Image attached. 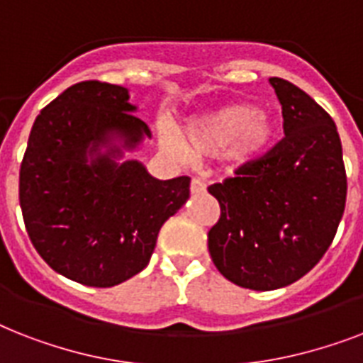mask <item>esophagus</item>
Masks as SVG:
<instances>
[{
	"instance_id": "1",
	"label": "esophagus",
	"mask_w": 363,
	"mask_h": 363,
	"mask_svg": "<svg viewBox=\"0 0 363 363\" xmlns=\"http://www.w3.org/2000/svg\"><path fill=\"white\" fill-rule=\"evenodd\" d=\"M190 190H192V194H203L207 190V184L198 177H194L192 182H190Z\"/></svg>"
}]
</instances>
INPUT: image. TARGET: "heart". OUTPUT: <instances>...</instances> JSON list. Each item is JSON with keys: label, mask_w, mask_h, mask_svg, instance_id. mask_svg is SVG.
I'll use <instances>...</instances> for the list:
<instances>
[{"label": "heart", "mask_w": 363, "mask_h": 363, "mask_svg": "<svg viewBox=\"0 0 363 363\" xmlns=\"http://www.w3.org/2000/svg\"><path fill=\"white\" fill-rule=\"evenodd\" d=\"M275 139V121L264 109L248 105H226L220 109L188 122L184 141L173 131L165 133V147L182 158L190 152L198 156L215 154L224 148L226 158L233 164H245L258 158Z\"/></svg>", "instance_id": "1"}]
</instances>
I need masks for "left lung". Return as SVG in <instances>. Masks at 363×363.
<instances>
[{"label": "left lung", "mask_w": 363, "mask_h": 363, "mask_svg": "<svg viewBox=\"0 0 363 363\" xmlns=\"http://www.w3.org/2000/svg\"><path fill=\"white\" fill-rule=\"evenodd\" d=\"M269 82L282 105L284 139L209 186L220 203L207 235L211 258L228 281L259 292L288 286L320 262L347 201L332 116L292 82Z\"/></svg>", "instance_id": "8db88e82"}]
</instances>
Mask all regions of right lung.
Instances as JSON below:
<instances>
[{"label":"right lung","instance_id":"obj_1","mask_svg":"<svg viewBox=\"0 0 363 363\" xmlns=\"http://www.w3.org/2000/svg\"><path fill=\"white\" fill-rule=\"evenodd\" d=\"M128 88L77 82L41 111L20 165V207L56 273L109 288L148 265L160 228L190 198V177L154 179L137 160L150 139Z\"/></svg>","mask_w":363,"mask_h":363}]
</instances>
